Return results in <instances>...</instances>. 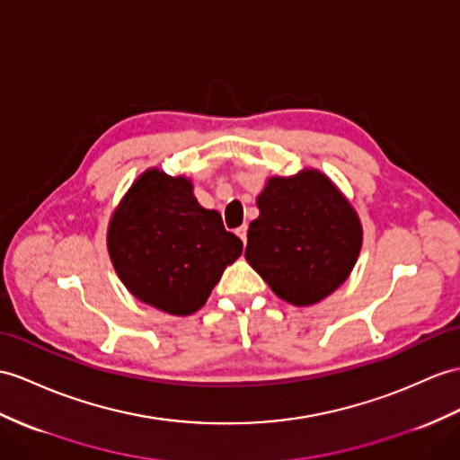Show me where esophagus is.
Wrapping results in <instances>:
<instances>
[{
	"mask_svg": "<svg viewBox=\"0 0 460 460\" xmlns=\"http://www.w3.org/2000/svg\"><path fill=\"white\" fill-rule=\"evenodd\" d=\"M236 234H238V238L245 243L248 242V226H245V224H242L240 228H236Z\"/></svg>",
	"mask_w": 460,
	"mask_h": 460,
	"instance_id": "obj_1",
	"label": "esophagus"
}]
</instances>
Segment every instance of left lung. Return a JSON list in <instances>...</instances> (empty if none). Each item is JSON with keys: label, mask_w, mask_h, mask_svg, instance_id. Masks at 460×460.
<instances>
[{"label": "left lung", "mask_w": 460, "mask_h": 460, "mask_svg": "<svg viewBox=\"0 0 460 460\" xmlns=\"http://www.w3.org/2000/svg\"><path fill=\"white\" fill-rule=\"evenodd\" d=\"M245 260L273 293L312 306L338 290L361 253L363 226L340 187L318 170L273 175L255 199Z\"/></svg>", "instance_id": "left-lung-1"}]
</instances>
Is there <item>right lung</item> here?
Segmentation results:
<instances>
[{
	"label": "right lung",
	"instance_id": "1",
	"mask_svg": "<svg viewBox=\"0 0 460 460\" xmlns=\"http://www.w3.org/2000/svg\"><path fill=\"white\" fill-rule=\"evenodd\" d=\"M242 248L218 212L199 205L191 179L158 167L134 179L107 228L109 257L122 285L172 316L203 308Z\"/></svg>",
	"mask_w": 460,
	"mask_h": 460
}]
</instances>
